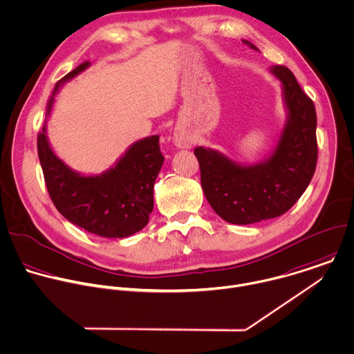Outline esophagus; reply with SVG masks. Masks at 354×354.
<instances>
[{"mask_svg": "<svg viewBox=\"0 0 354 354\" xmlns=\"http://www.w3.org/2000/svg\"><path fill=\"white\" fill-rule=\"evenodd\" d=\"M173 142L177 148H191L192 138L184 130L177 129V130H174V134H173Z\"/></svg>", "mask_w": 354, "mask_h": 354, "instance_id": "esophagus-1", "label": "esophagus"}]
</instances>
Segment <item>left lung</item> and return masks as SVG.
I'll list each match as a JSON object with an SVG mask.
<instances>
[{
	"instance_id": "obj_1",
	"label": "left lung",
	"mask_w": 354,
	"mask_h": 354,
	"mask_svg": "<svg viewBox=\"0 0 354 354\" xmlns=\"http://www.w3.org/2000/svg\"><path fill=\"white\" fill-rule=\"evenodd\" d=\"M249 48L259 51L248 40ZM279 80L286 111L285 124L272 151L260 162L246 165L212 148L196 147L201 183L213 210L227 223L253 224L286 213L308 187L317 165V115L285 66H270Z\"/></svg>"
}]
</instances>
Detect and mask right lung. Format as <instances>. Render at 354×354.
<instances>
[{
  "mask_svg": "<svg viewBox=\"0 0 354 354\" xmlns=\"http://www.w3.org/2000/svg\"><path fill=\"white\" fill-rule=\"evenodd\" d=\"M90 65L88 61L80 64L57 83L37 138L39 158L50 196L66 220L100 236L126 238L148 224L153 209V184L165 163L159 136L133 142L115 165L100 174L73 170L55 153L47 136V122L59 90Z\"/></svg>",
  "mask_w": 354,
  "mask_h": 354,
  "instance_id": "right-lung-1",
  "label": "right lung"
}]
</instances>
